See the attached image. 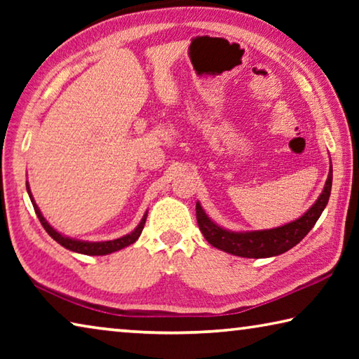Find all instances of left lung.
<instances>
[{
  "label": "left lung",
  "mask_w": 359,
  "mask_h": 359,
  "mask_svg": "<svg viewBox=\"0 0 359 359\" xmlns=\"http://www.w3.org/2000/svg\"><path fill=\"white\" fill-rule=\"evenodd\" d=\"M332 185V165L330 166L326 184L317 201L302 217L283 226L259 231H229L218 226L205 214L199 201L196 203V218L199 229L210 245L242 258H269L288 252L306 238L330 201Z\"/></svg>",
  "instance_id": "obj_1"
}]
</instances>
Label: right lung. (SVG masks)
Masks as SVG:
<instances>
[{
    "instance_id": "obj_1",
    "label": "right lung",
    "mask_w": 359,
    "mask_h": 359,
    "mask_svg": "<svg viewBox=\"0 0 359 359\" xmlns=\"http://www.w3.org/2000/svg\"><path fill=\"white\" fill-rule=\"evenodd\" d=\"M27 191L29 194V199H32L33 203V208H34V212L36 215H38L39 222L42 226H44V229L48 233V236L53 241H57L60 245L68 248V250L71 252H76V253H82V255H90V257H100V255H109V253H114V252H118L121 250V248L128 247L131 244H135V242L139 239V236H141L142 229H144V224H145V220H147V212H145L141 223L137 224V226L131 231L130 234L126 236H121V238L118 239H114V241H102V242H88V241H79V239H72V238H68V236H65L62 233H58V231L55 228H52L50 224H48V222L44 218V215L41 214V210L38 208V204L34 203V198L32 194V190H29V185L27 182Z\"/></svg>"
}]
</instances>
